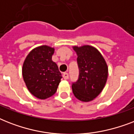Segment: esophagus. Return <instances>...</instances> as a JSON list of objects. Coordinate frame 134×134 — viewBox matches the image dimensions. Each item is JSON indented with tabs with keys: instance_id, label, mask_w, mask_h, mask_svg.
<instances>
[{
	"instance_id": "obj_1",
	"label": "esophagus",
	"mask_w": 134,
	"mask_h": 134,
	"mask_svg": "<svg viewBox=\"0 0 134 134\" xmlns=\"http://www.w3.org/2000/svg\"><path fill=\"white\" fill-rule=\"evenodd\" d=\"M63 76L65 80H67L69 79V74H68V73H67V72H65V73L63 74Z\"/></svg>"
}]
</instances>
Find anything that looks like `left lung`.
<instances>
[{"label": "left lung", "mask_w": 134, "mask_h": 134, "mask_svg": "<svg viewBox=\"0 0 134 134\" xmlns=\"http://www.w3.org/2000/svg\"><path fill=\"white\" fill-rule=\"evenodd\" d=\"M77 54L79 78L72 85L75 97L83 102L94 99L105 87L108 68L105 59L97 48L90 45L73 46Z\"/></svg>", "instance_id": "1"}]
</instances>
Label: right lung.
Returning a JSON list of instances; mask_svg holds the SVG:
<instances>
[{
  "label": "right lung",
  "mask_w": 134,
  "mask_h": 134,
  "mask_svg": "<svg viewBox=\"0 0 134 134\" xmlns=\"http://www.w3.org/2000/svg\"><path fill=\"white\" fill-rule=\"evenodd\" d=\"M55 48L47 45L37 46L27 55L22 75L28 91L40 99L51 97L57 91L62 74L52 60Z\"/></svg>",
  "instance_id": "obj_1"
}]
</instances>
